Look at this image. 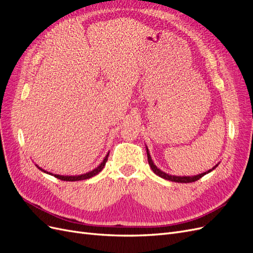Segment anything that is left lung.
<instances>
[{
  "instance_id": "8db88e82",
  "label": "left lung",
  "mask_w": 253,
  "mask_h": 253,
  "mask_svg": "<svg viewBox=\"0 0 253 253\" xmlns=\"http://www.w3.org/2000/svg\"><path fill=\"white\" fill-rule=\"evenodd\" d=\"M147 155H148V162H149V165H150V167H151V169L153 170V172H154L156 175L160 176V177L164 178V179L171 180V181H175V182H181V183H183V182L187 183V182H193V181H196V180H198L200 178H202L204 175L210 173L212 170L215 169V168L218 166V164H217V165L214 166L211 170L207 171V172H204V173H202V174L195 175V176H175V175L167 174V173L163 172V171L160 170V169H158V168L154 165V163H153V160H152V158H151V155H150V153H149L148 148H147Z\"/></svg>"
}]
</instances>
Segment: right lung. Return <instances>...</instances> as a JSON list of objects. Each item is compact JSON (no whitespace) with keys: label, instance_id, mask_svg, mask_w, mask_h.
<instances>
[{"label":"right lung","instance_id":"obj_1","mask_svg":"<svg viewBox=\"0 0 253 253\" xmlns=\"http://www.w3.org/2000/svg\"><path fill=\"white\" fill-rule=\"evenodd\" d=\"M109 154H110V152L108 153V154H106V156H105L104 159H103V162H102L100 165H99V166L96 168V169H94L93 171H90V172H87V173H85V174H81V175H75V176H67V175H66V176H64V175H59V174H52V173H50V172H46L45 170L41 169V168H40L39 166H37V165H36V166H37L38 169H40L42 172L46 173V174H49V175H53V176H55V177L58 178V179L66 180V181H77V180L88 179V178H90V177H93V176L97 175L99 172H101V170L104 168L106 162H108Z\"/></svg>","mask_w":253,"mask_h":253}]
</instances>
